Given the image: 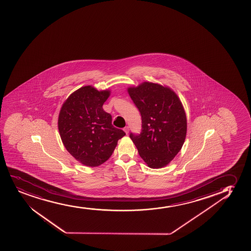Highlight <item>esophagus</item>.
Listing matches in <instances>:
<instances>
[{
    "label": "esophagus",
    "mask_w": 251,
    "mask_h": 251,
    "mask_svg": "<svg viewBox=\"0 0 251 251\" xmlns=\"http://www.w3.org/2000/svg\"><path fill=\"white\" fill-rule=\"evenodd\" d=\"M124 132H125V133H126V134H127V133H128V132H129V127H124Z\"/></svg>",
    "instance_id": "esophagus-1"
}]
</instances>
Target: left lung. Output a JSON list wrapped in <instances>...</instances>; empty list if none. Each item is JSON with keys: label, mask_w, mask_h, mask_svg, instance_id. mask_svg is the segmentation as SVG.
Instances as JSON below:
<instances>
[{"label": "left lung", "mask_w": 251, "mask_h": 251, "mask_svg": "<svg viewBox=\"0 0 251 251\" xmlns=\"http://www.w3.org/2000/svg\"><path fill=\"white\" fill-rule=\"evenodd\" d=\"M127 93L141 113L143 128L130 138L148 166H167L185 141L187 117L180 99L170 87L154 82L131 86Z\"/></svg>", "instance_id": "left-lung-1"}]
</instances>
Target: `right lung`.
Here are the masks:
<instances>
[{
	"label": "right lung",
	"mask_w": 251,
	"mask_h": 251,
	"mask_svg": "<svg viewBox=\"0 0 251 251\" xmlns=\"http://www.w3.org/2000/svg\"><path fill=\"white\" fill-rule=\"evenodd\" d=\"M110 94L109 89L83 86L70 94L60 109L57 126L62 144L85 166L105 163L125 135L113 127L112 116L102 108Z\"/></svg>",
	"instance_id": "add662e5"
}]
</instances>
